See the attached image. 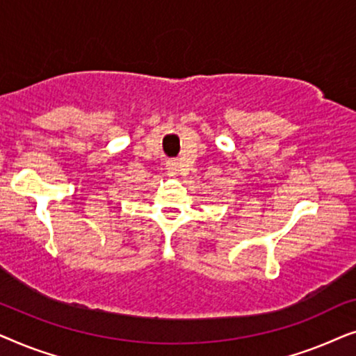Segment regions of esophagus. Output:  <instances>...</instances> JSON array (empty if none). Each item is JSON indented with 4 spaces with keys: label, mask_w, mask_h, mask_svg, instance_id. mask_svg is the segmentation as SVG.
Returning <instances> with one entry per match:
<instances>
[{
    "label": "esophagus",
    "mask_w": 356,
    "mask_h": 356,
    "mask_svg": "<svg viewBox=\"0 0 356 356\" xmlns=\"http://www.w3.org/2000/svg\"><path fill=\"white\" fill-rule=\"evenodd\" d=\"M167 170H168V173H177L178 172V163L173 162V160H170V162H167Z\"/></svg>",
    "instance_id": "34e87169"
}]
</instances>
